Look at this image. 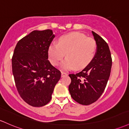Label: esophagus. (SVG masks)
<instances>
[{
    "instance_id": "esophagus-1",
    "label": "esophagus",
    "mask_w": 129,
    "mask_h": 129,
    "mask_svg": "<svg viewBox=\"0 0 129 129\" xmlns=\"http://www.w3.org/2000/svg\"><path fill=\"white\" fill-rule=\"evenodd\" d=\"M67 75V73H66V72H61V76H64Z\"/></svg>"
}]
</instances>
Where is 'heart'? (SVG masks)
<instances>
[{
  "mask_svg": "<svg viewBox=\"0 0 129 129\" xmlns=\"http://www.w3.org/2000/svg\"><path fill=\"white\" fill-rule=\"evenodd\" d=\"M97 51V42L92 37H87L80 32H71L62 36L59 43L51 44L48 49L49 60L57 66L66 54L60 67L70 70L76 67L81 69L88 66L93 60Z\"/></svg>",
  "mask_w": 129,
  "mask_h": 129,
  "instance_id": "b5f03b06",
  "label": "heart"
}]
</instances>
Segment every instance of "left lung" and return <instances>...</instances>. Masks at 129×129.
Listing matches in <instances>:
<instances>
[{
  "label": "left lung",
  "instance_id": "left-lung-1",
  "mask_svg": "<svg viewBox=\"0 0 129 129\" xmlns=\"http://www.w3.org/2000/svg\"><path fill=\"white\" fill-rule=\"evenodd\" d=\"M92 32L97 42L94 58L82 71L69 74L71 83L69 90L71 97L83 105L92 104L101 96L107 86L112 66L108 44L100 35Z\"/></svg>",
  "mask_w": 129,
  "mask_h": 129
}]
</instances>
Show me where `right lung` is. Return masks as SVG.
<instances>
[{
	"instance_id": "1",
	"label": "right lung",
	"mask_w": 129,
	"mask_h": 129,
	"mask_svg": "<svg viewBox=\"0 0 129 129\" xmlns=\"http://www.w3.org/2000/svg\"><path fill=\"white\" fill-rule=\"evenodd\" d=\"M55 35L53 30H34L17 43L12 57V72L18 93L35 107L49 102L61 73L48 59V49Z\"/></svg>"
}]
</instances>
